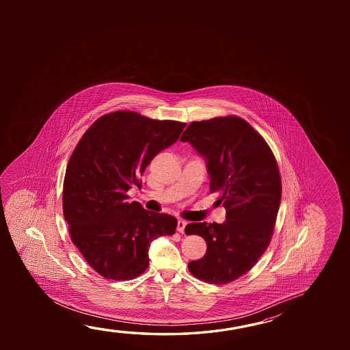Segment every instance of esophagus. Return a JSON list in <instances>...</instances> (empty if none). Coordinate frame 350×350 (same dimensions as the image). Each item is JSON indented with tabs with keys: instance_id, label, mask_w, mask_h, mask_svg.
Wrapping results in <instances>:
<instances>
[{
	"instance_id": "1",
	"label": "esophagus",
	"mask_w": 350,
	"mask_h": 350,
	"mask_svg": "<svg viewBox=\"0 0 350 350\" xmlns=\"http://www.w3.org/2000/svg\"><path fill=\"white\" fill-rule=\"evenodd\" d=\"M185 226H187V222L183 221V219H179L178 221L177 224V230L179 233H184V230H185Z\"/></svg>"
}]
</instances>
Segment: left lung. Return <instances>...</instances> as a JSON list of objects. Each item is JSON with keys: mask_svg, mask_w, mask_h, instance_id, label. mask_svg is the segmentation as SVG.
<instances>
[{"mask_svg": "<svg viewBox=\"0 0 350 350\" xmlns=\"http://www.w3.org/2000/svg\"><path fill=\"white\" fill-rule=\"evenodd\" d=\"M180 142L205 157L210 191L224 202V224H187L185 234L201 235L206 254L188 264L196 278L227 284L245 275L269 247L282 198L275 155L247 120L237 116L193 122Z\"/></svg>", "mask_w": 350, "mask_h": 350, "instance_id": "1", "label": "left lung"}]
</instances>
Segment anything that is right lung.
<instances>
[{
  "label": "right lung",
  "mask_w": 350,
  "mask_h": 350,
  "mask_svg": "<svg viewBox=\"0 0 350 350\" xmlns=\"http://www.w3.org/2000/svg\"><path fill=\"white\" fill-rule=\"evenodd\" d=\"M185 126L116 111L95 120L77 144L64 176V219L73 244L98 275L113 281L138 277L149 266L150 243L174 234L176 218L128 202L126 191L142 187L145 168Z\"/></svg>",
  "instance_id": "add662e5"
}]
</instances>
